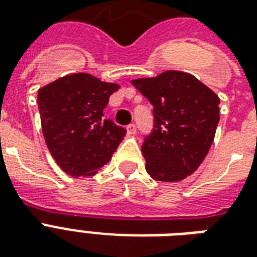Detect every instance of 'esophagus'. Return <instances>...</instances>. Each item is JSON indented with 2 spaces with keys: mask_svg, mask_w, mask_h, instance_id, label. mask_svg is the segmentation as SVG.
Instances as JSON below:
<instances>
[{
  "mask_svg": "<svg viewBox=\"0 0 257 257\" xmlns=\"http://www.w3.org/2000/svg\"><path fill=\"white\" fill-rule=\"evenodd\" d=\"M137 131V126L135 124H129L128 126H126V132H128V135H135Z\"/></svg>",
  "mask_w": 257,
  "mask_h": 257,
  "instance_id": "esophagus-1",
  "label": "esophagus"
}]
</instances>
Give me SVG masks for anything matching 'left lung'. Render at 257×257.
<instances>
[{
    "label": "left lung",
    "mask_w": 257,
    "mask_h": 257,
    "mask_svg": "<svg viewBox=\"0 0 257 257\" xmlns=\"http://www.w3.org/2000/svg\"><path fill=\"white\" fill-rule=\"evenodd\" d=\"M132 84L153 105L155 124L141 147L145 169L157 181L184 180L199 168L213 143L219 97L195 76L179 70Z\"/></svg>",
    "instance_id": "obj_1"
}]
</instances>
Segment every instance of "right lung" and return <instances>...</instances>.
Returning <instances> with one entry per match:
<instances>
[{"mask_svg": "<svg viewBox=\"0 0 257 257\" xmlns=\"http://www.w3.org/2000/svg\"><path fill=\"white\" fill-rule=\"evenodd\" d=\"M120 86L88 73L68 74L38 90L42 133L50 155L72 177L93 176L108 164L125 131L104 117Z\"/></svg>", "mask_w": 257, "mask_h": 257, "instance_id": "add662e5", "label": "right lung"}]
</instances>
